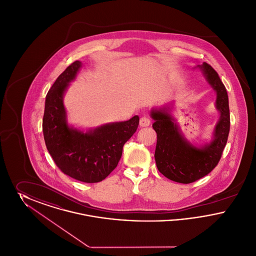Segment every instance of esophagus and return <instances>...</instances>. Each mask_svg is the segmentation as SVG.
I'll list each match as a JSON object with an SVG mask.
<instances>
[{
    "label": "esophagus",
    "instance_id": "34e87169",
    "mask_svg": "<svg viewBox=\"0 0 256 256\" xmlns=\"http://www.w3.org/2000/svg\"><path fill=\"white\" fill-rule=\"evenodd\" d=\"M140 126L144 128V126H148L150 124V119L146 116H143L141 119H140Z\"/></svg>",
    "mask_w": 256,
    "mask_h": 256
}]
</instances>
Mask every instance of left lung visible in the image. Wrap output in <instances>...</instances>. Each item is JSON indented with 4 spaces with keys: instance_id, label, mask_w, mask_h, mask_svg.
<instances>
[{
    "instance_id": "1",
    "label": "left lung",
    "mask_w": 256,
    "mask_h": 256,
    "mask_svg": "<svg viewBox=\"0 0 256 256\" xmlns=\"http://www.w3.org/2000/svg\"><path fill=\"white\" fill-rule=\"evenodd\" d=\"M207 82L217 93L216 108L220 113L211 143L202 148L184 139L170 114L165 110H152V128L158 134L154 158L159 172L176 182H194L206 176L219 163L226 145L230 128L228 96L218 73L206 62L198 65Z\"/></svg>"
}]
</instances>
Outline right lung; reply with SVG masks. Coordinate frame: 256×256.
I'll return each mask as SVG.
<instances>
[{
	"label": "right lung",
	"instance_id": "add662e5",
	"mask_svg": "<svg viewBox=\"0 0 256 256\" xmlns=\"http://www.w3.org/2000/svg\"><path fill=\"white\" fill-rule=\"evenodd\" d=\"M82 67L76 60L60 74L46 96L43 134L52 158L62 172L76 180L100 182L114 170L122 156V146L139 124L136 115L126 122L104 124L82 132L66 121L63 94Z\"/></svg>",
	"mask_w": 256,
	"mask_h": 256
}]
</instances>
